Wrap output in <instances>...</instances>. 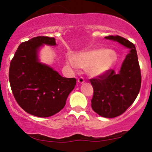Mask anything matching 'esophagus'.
<instances>
[{
    "label": "esophagus",
    "instance_id": "esophagus-1",
    "mask_svg": "<svg viewBox=\"0 0 152 152\" xmlns=\"http://www.w3.org/2000/svg\"><path fill=\"white\" fill-rule=\"evenodd\" d=\"M77 82H78L79 84H84V78H83V77H80V78H79L78 80H77Z\"/></svg>",
    "mask_w": 152,
    "mask_h": 152
}]
</instances>
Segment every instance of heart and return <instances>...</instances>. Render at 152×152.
Segmentation results:
<instances>
[{
  "mask_svg": "<svg viewBox=\"0 0 152 152\" xmlns=\"http://www.w3.org/2000/svg\"><path fill=\"white\" fill-rule=\"evenodd\" d=\"M115 53L106 48H95L80 53L74 57H69L67 64L72 68L86 69V73L93 78L104 75L115 64Z\"/></svg>",
  "mask_w": 152,
  "mask_h": 152,
  "instance_id": "b5f03b06",
  "label": "heart"
}]
</instances>
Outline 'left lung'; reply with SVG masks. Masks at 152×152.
Masks as SVG:
<instances>
[{
    "instance_id": "left-lung-1",
    "label": "left lung",
    "mask_w": 152,
    "mask_h": 152,
    "mask_svg": "<svg viewBox=\"0 0 152 152\" xmlns=\"http://www.w3.org/2000/svg\"><path fill=\"white\" fill-rule=\"evenodd\" d=\"M129 50L118 72L109 70L91 80L94 93L91 107L102 117L112 118L124 113L134 103L141 86V74L134 44L120 36L106 37Z\"/></svg>"
}]
</instances>
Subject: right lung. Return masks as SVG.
Returning <instances> with one entry per match:
<instances>
[{
  "mask_svg": "<svg viewBox=\"0 0 152 152\" xmlns=\"http://www.w3.org/2000/svg\"><path fill=\"white\" fill-rule=\"evenodd\" d=\"M44 45L56 46L55 39L37 37L20 43L9 71L10 86L17 103L27 113L40 118L61 111L76 85L75 78L63 77L40 61L39 52Z\"/></svg>",
  "mask_w": 152,
  "mask_h": 152,
  "instance_id": "obj_1",
  "label": "right lung"
}]
</instances>
